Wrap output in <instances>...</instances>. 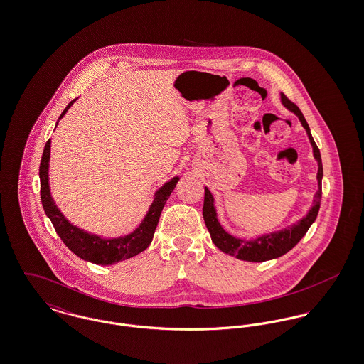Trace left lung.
Segmentation results:
<instances>
[{
    "label": "left lung",
    "instance_id": "obj_1",
    "mask_svg": "<svg viewBox=\"0 0 364 364\" xmlns=\"http://www.w3.org/2000/svg\"><path fill=\"white\" fill-rule=\"evenodd\" d=\"M281 101L285 105L289 110H292L294 114L300 119L303 127L306 128L309 138L311 141L312 149H314V156L318 161L319 169H318V186L319 188L315 193V200L314 206L309 211V214L299 221L296 225L289 226L288 229H284L277 233H270L264 235L262 237H258L257 240L247 242L237 237L230 236L220 225L214 208V199L210 193L208 188H205V203H203V218L208 226V232L211 235L213 242L225 254H229L232 257H236L237 259L248 260V262H264V260L274 259L284 254H287L289 250H292L297 242L301 240V237L307 233L309 228L311 226L312 223L315 221L319 206H321V199H322V176H323V168H322V159H321V153L318 146L315 144L314 139L310 132V127L306 122L304 116L301 114L300 109L285 95L281 94Z\"/></svg>",
    "mask_w": 364,
    "mask_h": 364
}]
</instances>
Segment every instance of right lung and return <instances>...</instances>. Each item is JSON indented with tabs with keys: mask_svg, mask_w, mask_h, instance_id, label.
I'll return each mask as SVG.
<instances>
[{
	"mask_svg": "<svg viewBox=\"0 0 364 364\" xmlns=\"http://www.w3.org/2000/svg\"><path fill=\"white\" fill-rule=\"evenodd\" d=\"M75 102L70 101L68 106L61 113L60 119L67 113L70 105ZM58 124V122H57ZM49 158H50V139L45 144V150L39 165V178H41V200L46 215L50 218L53 226L57 235L61 237L64 244L70 251L82 259L88 260L95 264H114L120 260L132 258L144 251L153 240L156 232L158 220L161 211L165 206L169 195L174 190L178 177H174L169 183H166L161 190L156 191V198L153 205L149 208L144 220L131 235H127L119 239H101L100 236L90 235L80 228L72 225L70 221L61 214V211L54 205L50 190H49Z\"/></svg>",
	"mask_w": 364,
	"mask_h": 364,
	"instance_id": "obj_1",
	"label": "right lung"
}]
</instances>
